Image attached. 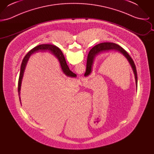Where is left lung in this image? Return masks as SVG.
<instances>
[{
    "label": "left lung",
    "instance_id": "obj_1",
    "mask_svg": "<svg viewBox=\"0 0 154 154\" xmlns=\"http://www.w3.org/2000/svg\"><path fill=\"white\" fill-rule=\"evenodd\" d=\"M111 50H114L116 51L119 52L121 54H122L126 59L128 60L130 65L132 67L133 73L134 75V78L136 81V87H137V71L136 69V66L134 63L133 60L132 58L130 55L127 53V52L123 49L121 46L119 45L113 43H104L97 44L94 47L91 51L89 52L87 58V69L86 72L84 74L85 76H88L91 73L92 70V67L94 65V62L95 60V57L100 52H103L109 51Z\"/></svg>",
    "mask_w": 154,
    "mask_h": 154
}]
</instances>
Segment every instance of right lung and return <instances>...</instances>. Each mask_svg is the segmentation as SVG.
I'll return each mask as SVG.
<instances>
[{"label":"right lung","instance_id":"right-lung-1","mask_svg":"<svg viewBox=\"0 0 154 154\" xmlns=\"http://www.w3.org/2000/svg\"><path fill=\"white\" fill-rule=\"evenodd\" d=\"M45 51L50 52L52 53L58 59L59 62L60 63V65L61 67V69L64 74L70 77H77V75L73 73L72 71L70 70L69 67L66 63V60L65 58V57L61 51V50L58 47L51 45V44H41L39 45H37L36 47H34L33 49H32L24 57V58L22 60L21 67V70L20 74L18 80V95L20 96V101L21 102V98H20V91L21 88V83H22V78L24 74V71L25 69V67L26 66V64L28 63V61L30 57L32 54H34L35 52L38 51Z\"/></svg>","mask_w":154,"mask_h":154}]
</instances>
